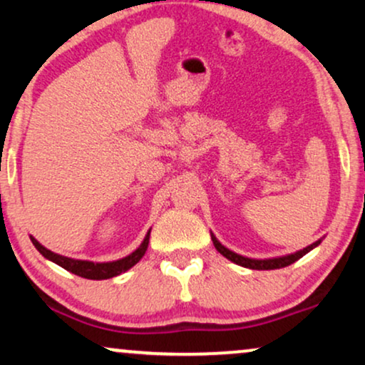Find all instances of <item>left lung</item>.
<instances>
[{
  "mask_svg": "<svg viewBox=\"0 0 365 365\" xmlns=\"http://www.w3.org/2000/svg\"><path fill=\"white\" fill-rule=\"evenodd\" d=\"M212 241H214V246L217 251H219L224 257H227L229 261L236 262V264H239V266L249 267V269H279V267H286V266L293 264L294 261H298L299 257H303L307 252H310L313 247H317L318 244H320V241H317V242L310 244V246H307L305 249H302V251L293 252V255H288V256L273 257V259H251V257L236 255V252H232L230 249L222 246V244L217 241L214 234H212Z\"/></svg>",
  "mask_w": 365,
  "mask_h": 365,
  "instance_id": "left-lung-1",
  "label": "left lung"
}]
</instances>
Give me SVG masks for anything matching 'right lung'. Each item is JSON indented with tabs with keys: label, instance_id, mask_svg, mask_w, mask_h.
Returning a JSON list of instances; mask_svg holds the SVG:
<instances>
[{
	"label": "right lung",
	"instance_id": "right-lung-1",
	"mask_svg": "<svg viewBox=\"0 0 365 365\" xmlns=\"http://www.w3.org/2000/svg\"><path fill=\"white\" fill-rule=\"evenodd\" d=\"M31 242L34 246L38 249L40 255L47 259L53 261L55 264L62 266L63 269L71 271V273L81 276V278H87V279H109L113 276H118L128 271L129 267H133L138 261L145 256L146 249H148V242H150V230L146 234L145 241L141 242V246L133 251L131 255L123 257V259L118 261H108V262H94V261H86V259H77V257H68V256H62L57 255V252H52L50 249L43 247L41 244L36 241L35 237H31Z\"/></svg>",
	"mask_w": 365,
	"mask_h": 365
}]
</instances>
